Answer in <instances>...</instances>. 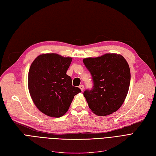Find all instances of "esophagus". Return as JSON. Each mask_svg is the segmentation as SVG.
I'll return each instance as SVG.
<instances>
[{
  "mask_svg": "<svg viewBox=\"0 0 156 156\" xmlns=\"http://www.w3.org/2000/svg\"><path fill=\"white\" fill-rule=\"evenodd\" d=\"M79 88L80 89H81V90L82 91H83V90H84V85H80V86H79Z\"/></svg>",
  "mask_w": 156,
  "mask_h": 156,
  "instance_id": "1",
  "label": "esophagus"
}]
</instances>
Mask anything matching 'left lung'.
Here are the masks:
<instances>
[{
  "mask_svg": "<svg viewBox=\"0 0 156 156\" xmlns=\"http://www.w3.org/2000/svg\"><path fill=\"white\" fill-rule=\"evenodd\" d=\"M93 82L83 96L92 112L105 116L117 111L127 95L130 82L129 66L120 55L108 53L83 60Z\"/></svg>",
  "mask_w": 156,
  "mask_h": 156,
  "instance_id": "8db88e82",
  "label": "left lung"
}]
</instances>
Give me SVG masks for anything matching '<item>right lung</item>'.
I'll return each instance as SVG.
<instances>
[{"instance_id": "obj_1", "label": "right lung", "mask_w": 156, "mask_h": 156, "mask_svg": "<svg viewBox=\"0 0 156 156\" xmlns=\"http://www.w3.org/2000/svg\"><path fill=\"white\" fill-rule=\"evenodd\" d=\"M72 58L55 53L39 55L30 67L28 87L34 105L47 116L59 118L68 111L74 96L81 92L66 74Z\"/></svg>"}]
</instances>
